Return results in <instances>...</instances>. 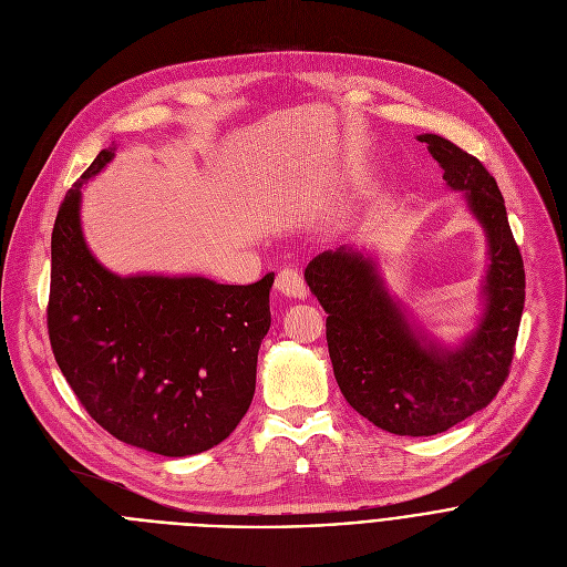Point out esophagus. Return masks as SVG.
I'll return each instance as SVG.
<instances>
[{
    "mask_svg": "<svg viewBox=\"0 0 567 567\" xmlns=\"http://www.w3.org/2000/svg\"><path fill=\"white\" fill-rule=\"evenodd\" d=\"M276 287L278 291H282L285 296H291V298H307V285L300 276L298 269H291V267H285L278 271L276 276Z\"/></svg>",
    "mask_w": 567,
    "mask_h": 567,
    "instance_id": "obj_1",
    "label": "esophagus"
}]
</instances>
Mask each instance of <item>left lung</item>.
Returning a JSON list of instances; mask_svg holds the SVG:
<instances>
[{
    "label": "left lung",
    "mask_w": 567,
    "mask_h": 567,
    "mask_svg": "<svg viewBox=\"0 0 567 567\" xmlns=\"http://www.w3.org/2000/svg\"><path fill=\"white\" fill-rule=\"evenodd\" d=\"M444 182L464 190L489 237L487 311L457 352L415 337L383 291L374 267L350 249L316 256L305 280L328 313L337 383L350 406L394 433L437 435L489 406L509 377L525 307V267L496 179L480 161L437 134H422Z\"/></svg>",
    "instance_id": "8db88e82"
}]
</instances>
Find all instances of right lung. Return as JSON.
<instances>
[{"instance_id": "right-lung-1", "label": "right lung", "mask_w": 567, "mask_h": 567, "mask_svg": "<svg viewBox=\"0 0 567 567\" xmlns=\"http://www.w3.org/2000/svg\"><path fill=\"white\" fill-rule=\"evenodd\" d=\"M112 154L103 150L80 179ZM78 208L80 184L53 224L47 305L66 383L90 417L125 444L168 457L213 449L251 406L274 274L254 285L118 278L90 254Z\"/></svg>"}]
</instances>
